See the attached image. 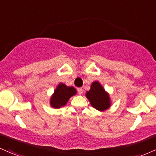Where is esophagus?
I'll use <instances>...</instances> for the list:
<instances>
[{"instance_id":"obj_1","label":"esophagus","mask_w":156,"mask_h":156,"mask_svg":"<svg viewBox=\"0 0 156 156\" xmlns=\"http://www.w3.org/2000/svg\"><path fill=\"white\" fill-rule=\"evenodd\" d=\"M78 92L79 95H82V93H83V89L81 88V87H80V88H78Z\"/></svg>"}]
</instances>
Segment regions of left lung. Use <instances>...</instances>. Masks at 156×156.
<instances>
[{
    "label": "left lung",
    "instance_id": "1",
    "mask_svg": "<svg viewBox=\"0 0 156 156\" xmlns=\"http://www.w3.org/2000/svg\"><path fill=\"white\" fill-rule=\"evenodd\" d=\"M86 97L90 101L92 107L99 111H104L111 105L109 94L98 81H94L90 90L87 92Z\"/></svg>",
    "mask_w": 156,
    "mask_h": 156
}]
</instances>
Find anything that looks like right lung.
Returning a JSON list of instances; mask_svg holds the SVG:
<instances>
[{
	"mask_svg": "<svg viewBox=\"0 0 156 156\" xmlns=\"http://www.w3.org/2000/svg\"><path fill=\"white\" fill-rule=\"evenodd\" d=\"M76 93V90L73 87H67L63 83H59L50 98L51 107L55 109L64 107L70 98Z\"/></svg>",
	"mask_w": 156,
	"mask_h": 156,
	"instance_id": "1",
	"label": "right lung"
}]
</instances>
